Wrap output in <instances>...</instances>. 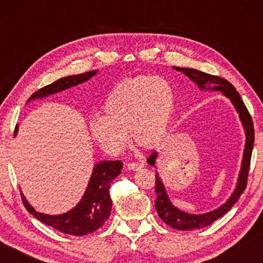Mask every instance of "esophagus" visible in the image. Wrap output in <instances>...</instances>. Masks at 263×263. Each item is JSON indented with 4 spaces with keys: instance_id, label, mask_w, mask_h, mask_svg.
I'll return each instance as SVG.
<instances>
[{
    "instance_id": "esophagus-1",
    "label": "esophagus",
    "mask_w": 263,
    "mask_h": 263,
    "mask_svg": "<svg viewBox=\"0 0 263 263\" xmlns=\"http://www.w3.org/2000/svg\"><path fill=\"white\" fill-rule=\"evenodd\" d=\"M128 171H139L142 167H144V163L142 162H128L127 164Z\"/></svg>"
}]
</instances>
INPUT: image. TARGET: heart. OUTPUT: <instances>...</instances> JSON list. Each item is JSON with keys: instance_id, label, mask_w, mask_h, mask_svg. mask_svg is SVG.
Masks as SVG:
<instances>
[{"instance_id": "obj_1", "label": "heart", "mask_w": 263, "mask_h": 263, "mask_svg": "<svg viewBox=\"0 0 263 263\" xmlns=\"http://www.w3.org/2000/svg\"><path fill=\"white\" fill-rule=\"evenodd\" d=\"M175 104L172 83L159 75L124 80L106 97L102 110L89 122V130L100 147L111 155L123 152L127 131L133 141L152 147L161 140Z\"/></svg>"}]
</instances>
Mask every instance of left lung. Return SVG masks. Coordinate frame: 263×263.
<instances>
[{
  "instance_id": "8db88e82",
  "label": "left lung",
  "mask_w": 263,
  "mask_h": 263,
  "mask_svg": "<svg viewBox=\"0 0 263 263\" xmlns=\"http://www.w3.org/2000/svg\"><path fill=\"white\" fill-rule=\"evenodd\" d=\"M173 68L177 70V72H182L184 75H186V77L199 88V90L220 91L221 95H224L226 99H229L231 101V103L233 104L235 111H237L239 115L240 122H241L243 126L245 137H246L241 167H240L238 181L237 184H235L233 193L231 194L228 201L212 211L196 215V213H189L180 210L179 208H176L174 204L171 202V199H169L167 195V191L164 189L161 177L159 176L158 171L155 172L157 173V175H155V193H157L155 209H157L159 217L161 218V220H163L167 225H169L173 229L181 231H191L205 228V226L211 225L213 221H216L218 218L224 216L225 213L229 212L231 210V208L238 202L239 197L243 193V190L246 189L249 163H251L253 145H254V127H253L252 117L248 112L246 105L243 104L239 92L235 90V88L229 81H226L225 79L206 74L194 68L175 67V66H173ZM157 159L158 152L154 151V152L148 157L147 163L157 168V164H155V160Z\"/></svg>"
}]
</instances>
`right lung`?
<instances>
[{
    "instance_id": "right-lung-1",
    "label": "right lung",
    "mask_w": 263,
    "mask_h": 263,
    "mask_svg": "<svg viewBox=\"0 0 263 263\" xmlns=\"http://www.w3.org/2000/svg\"><path fill=\"white\" fill-rule=\"evenodd\" d=\"M96 74L97 70H90V72L82 74L61 78L35 91L26 103L33 100L44 99V97L58 94V92L64 91L70 87L78 86L80 83L88 81ZM17 133H18V125L15 127V137ZM122 168L123 162L119 160H116V161H111V160L105 161L104 160V161L97 162L92 168L90 179H89L82 198L73 209L65 213H61V215H46V213L37 212L31 206L23 193H21V195L26 210L44 224L51 226V228L65 234L86 235L88 233L95 232L109 219L111 208H112L109 189L112 181L122 173Z\"/></svg>"
}]
</instances>
